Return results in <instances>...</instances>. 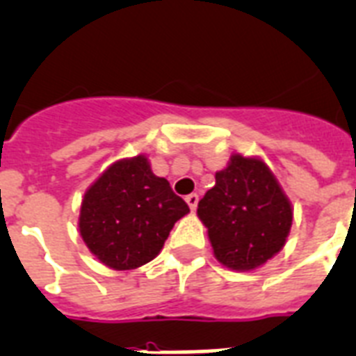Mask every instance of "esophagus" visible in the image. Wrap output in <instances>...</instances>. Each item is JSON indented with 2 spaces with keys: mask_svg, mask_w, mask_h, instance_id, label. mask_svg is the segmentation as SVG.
<instances>
[{
  "mask_svg": "<svg viewBox=\"0 0 356 356\" xmlns=\"http://www.w3.org/2000/svg\"><path fill=\"white\" fill-rule=\"evenodd\" d=\"M185 202L189 204L191 211H195L196 205H198V195H196V193H191V195L185 196Z\"/></svg>",
  "mask_w": 356,
  "mask_h": 356,
  "instance_id": "obj_1",
  "label": "esophagus"
}]
</instances>
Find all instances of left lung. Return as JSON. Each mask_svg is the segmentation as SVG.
<instances>
[{"label":"left lung","mask_w":356,"mask_h":356,"mask_svg":"<svg viewBox=\"0 0 356 356\" xmlns=\"http://www.w3.org/2000/svg\"><path fill=\"white\" fill-rule=\"evenodd\" d=\"M216 184L198 202L214 257L234 271H252L284 248L293 209L260 158L233 154Z\"/></svg>","instance_id":"left-lung-1"}]
</instances>
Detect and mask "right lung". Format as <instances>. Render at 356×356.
<instances>
[{
	"instance_id": "add662e5",
	"label": "right lung",
	"mask_w": 356,
	"mask_h": 356,
	"mask_svg": "<svg viewBox=\"0 0 356 356\" xmlns=\"http://www.w3.org/2000/svg\"><path fill=\"white\" fill-rule=\"evenodd\" d=\"M189 205L143 154L108 167L81 202L79 233L99 262L116 271L136 269L161 251Z\"/></svg>"
}]
</instances>
